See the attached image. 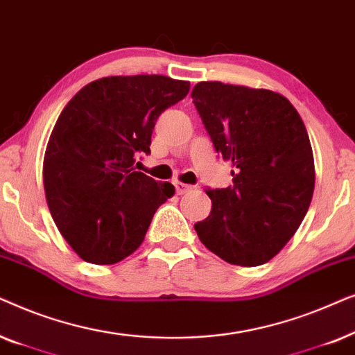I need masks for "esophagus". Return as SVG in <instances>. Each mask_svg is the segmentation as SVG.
<instances>
[{"instance_id":"34e87169","label":"esophagus","mask_w":355,"mask_h":355,"mask_svg":"<svg viewBox=\"0 0 355 355\" xmlns=\"http://www.w3.org/2000/svg\"><path fill=\"white\" fill-rule=\"evenodd\" d=\"M174 187H176L178 196H182V193H187L189 191H192V186H189V184H184V182H179V181L174 182Z\"/></svg>"}]
</instances>
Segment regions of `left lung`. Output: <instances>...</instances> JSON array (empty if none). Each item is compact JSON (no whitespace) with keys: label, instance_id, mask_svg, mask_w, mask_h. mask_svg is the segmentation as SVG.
Listing matches in <instances>:
<instances>
[{"label":"left lung","instance_id":"obj_1","mask_svg":"<svg viewBox=\"0 0 355 355\" xmlns=\"http://www.w3.org/2000/svg\"><path fill=\"white\" fill-rule=\"evenodd\" d=\"M193 105L232 186L207 189L211 211L196 223L202 244L231 265L273 259L302 223L315 187L313 152L297 110L265 89L198 82Z\"/></svg>","mask_w":355,"mask_h":355}]
</instances>
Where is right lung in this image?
Masks as SVG:
<instances>
[{"instance_id": "add662e5", "label": "right lung", "mask_w": 355, "mask_h": 355, "mask_svg": "<svg viewBox=\"0 0 355 355\" xmlns=\"http://www.w3.org/2000/svg\"><path fill=\"white\" fill-rule=\"evenodd\" d=\"M166 76H111L90 82L61 111L43 159L46 203L72 250L113 265L139 249L174 186L135 171L150 153L155 121L189 94Z\"/></svg>"}]
</instances>
